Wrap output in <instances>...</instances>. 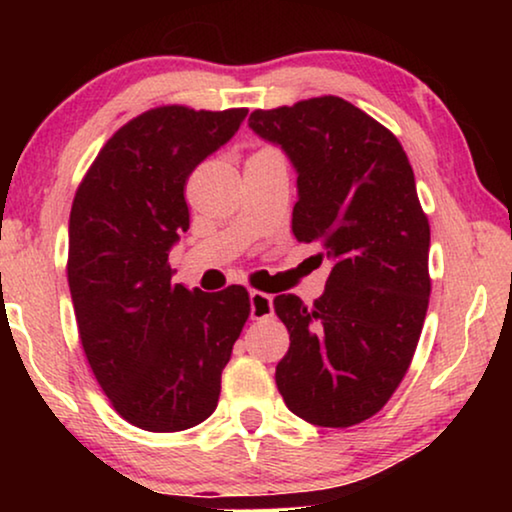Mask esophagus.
<instances>
[{"label": "esophagus", "instance_id": "1", "mask_svg": "<svg viewBox=\"0 0 512 512\" xmlns=\"http://www.w3.org/2000/svg\"><path fill=\"white\" fill-rule=\"evenodd\" d=\"M251 319H268L275 314V305H272V296L263 291H251Z\"/></svg>", "mask_w": 512, "mask_h": 512}]
</instances>
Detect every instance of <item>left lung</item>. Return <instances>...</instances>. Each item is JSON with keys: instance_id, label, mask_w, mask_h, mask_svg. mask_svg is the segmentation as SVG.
Returning <instances> with one entry per match:
<instances>
[{"instance_id": "1", "label": "left lung", "mask_w": 512, "mask_h": 512, "mask_svg": "<svg viewBox=\"0 0 512 512\" xmlns=\"http://www.w3.org/2000/svg\"><path fill=\"white\" fill-rule=\"evenodd\" d=\"M251 130L298 170L293 235L333 261L312 307L275 298L291 345L275 380L305 422L347 429L377 415L408 373L431 296V228L394 132L335 95L256 109Z\"/></svg>"}]
</instances>
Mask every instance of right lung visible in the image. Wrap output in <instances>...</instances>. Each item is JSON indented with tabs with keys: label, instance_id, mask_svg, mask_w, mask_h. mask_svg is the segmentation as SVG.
<instances>
[{
	"label": "right lung",
	"instance_id": "1",
	"mask_svg": "<svg viewBox=\"0 0 512 512\" xmlns=\"http://www.w3.org/2000/svg\"><path fill=\"white\" fill-rule=\"evenodd\" d=\"M247 111H144L107 139L76 188L67 279L79 338L109 403L144 431H184L212 415L251 314L244 286L191 291L172 282L167 261L188 230V177Z\"/></svg>",
	"mask_w": 512,
	"mask_h": 512
}]
</instances>
